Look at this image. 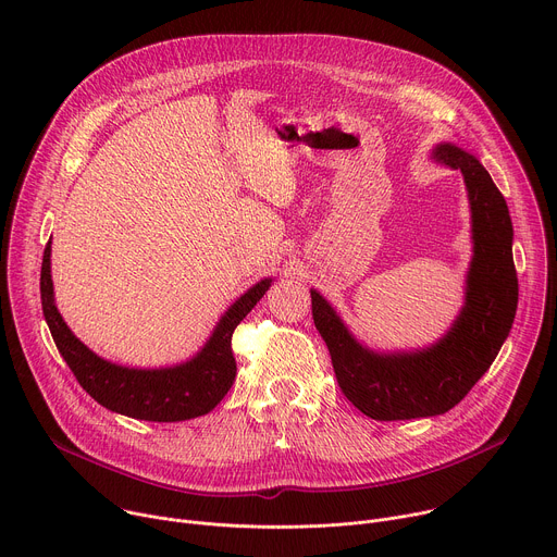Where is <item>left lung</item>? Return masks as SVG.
Listing matches in <instances>:
<instances>
[{
  "mask_svg": "<svg viewBox=\"0 0 557 557\" xmlns=\"http://www.w3.org/2000/svg\"><path fill=\"white\" fill-rule=\"evenodd\" d=\"M432 158L462 174L471 211L473 256L465 304L451 329L421 350L376 352L348 331L320 293L310 290L312 320L329 346L337 383L346 399L374 421L436 417L460 404L494 363L518 308L513 226L503 194L479 158L465 149L441 143Z\"/></svg>",
  "mask_w": 557,
  "mask_h": 557,
  "instance_id": "left-lung-1",
  "label": "left lung"
}]
</instances>
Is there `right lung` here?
Segmentation results:
<instances>
[{
  "mask_svg": "<svg viewBox=\"0 0 557 557\" xmlns=\"http://www.w3.org/2000/svg\"><path fill=\"white\" fill-rule=\"evenodd\" d=\"M50 251L48 243L41 262V308L46 324L63 361L97 404L129 419L174 423L202 417L224 399L235 381L231 335L264 297L273 284L271 277L260 280L226 308L207 344L191 359L168 368H127L92 352L63 322L54 304Z\"/></svg>",
  "mask_w": 557,
  "mask_h": 557,
  "instance_id": "obj_1",
  "label": "right lung"
}]
</instances>
